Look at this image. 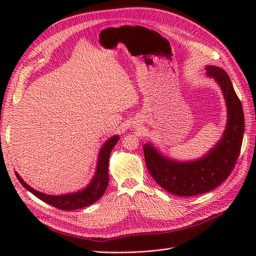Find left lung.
<instances>
[{
    "mask_svg": "<svg viewBox=\"0 0 256 256\" xmlns=\"http://www.w3.org/2000/svg\"><path fill=\"white\" fill-rule=\"evenodd\" d=\"M205 69L207 76L220 85L228 106V124L221 140L205 157L190 162L174 161L162 156L152 144L143 146L145 164L154 180L161 188L180 196H198L218 187L233 171L242 144V106L230 76L216 66H207Z\"/></svg>",
    "mask_w": 256,
    "mask_h": 256,
    "instance_id": "obj_1",
    "label": "left lung"
}]
</instances>
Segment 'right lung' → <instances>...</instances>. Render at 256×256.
<instances>
[{"instance_id": "add662e5", "label": "right lung", "mask_w": 256, "mask_h": 256, "mask_svg": "<svg viewBox=\"0 0 256 256\" xmlns=\"http://www.w3.org/2000/svg\"><path fill=\"white\" fill-rule=\"evenodd\" d=\"M118 136H114L104 144L102 150L99 152V159L95 176L92 177V180L88 187L81 191L69 193V194L64 196L44 194V193H42L33 189L32 187H30V186L26 184L24 180L19 176L17 172L16 176L18 178V180L21 182V184L26 190H28L30 193H33V194L40 200H44V203L50 204L53 207H56L58 209H62V210H74V209L86 207L88 205H92V203L97 202V200L104 196V193L108 187V184H109L110 154L115 144L118 142Z\"/></svg>"}]
</instances>
